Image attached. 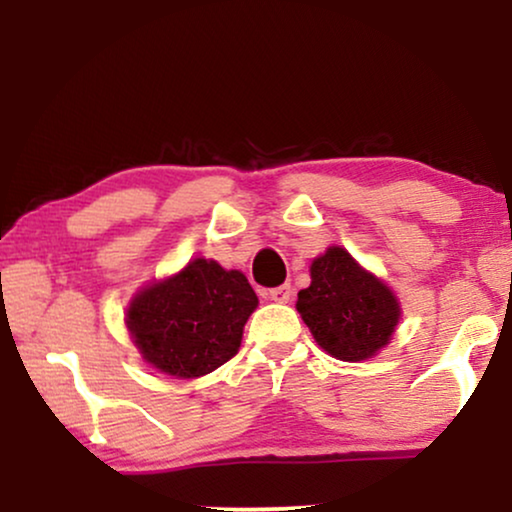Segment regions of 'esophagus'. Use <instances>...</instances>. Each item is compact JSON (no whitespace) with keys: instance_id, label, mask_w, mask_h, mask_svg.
I'll return each instance as SVG.
<instances>
[{"instance_id":"esophagus-1","label":"esophagus","mask_w":512,"mask_h":512,"mask_svg":"<svg viewBox=\"0 0 512 512\" xmlns=\"http://www.w3.org/2000/svg\"><path fill=\"white\" fill-rule=\"evenodd\" d=\"M291 284H282V286H275V289L268 291L270 300H275V303H289L291 300Z\"/></svg>"}]
</instances>
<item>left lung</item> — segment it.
Here are the masks:
<instances>
[{"label":"left lung","instance_id":"8db88e82","mask_svg":"<svg viewBox=\"0 0 512 512\" xmlns=\"http://www.w3.org/2000/svg\"><path fill=\"white\" fill-rule=\"evenodd\" d=\"M312 284L298 293V312L319 347L340 361L370 359L391 340L401 307L387 286L331 247L314 258Z\"/></svg>","mask_w":512,"mask_h":512}]
</instances>
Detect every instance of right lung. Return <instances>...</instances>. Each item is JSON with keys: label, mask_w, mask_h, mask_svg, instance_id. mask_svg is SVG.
<instances>
[{"label": "right lung", "mask_w": 512, "mask_h": 512, "mask_svg": "<svg viewBox=\"0 0 512 512\" xmlns=\"http://www.w3.org/2000/svg\"><path fill=\"white\" fill-rule=\"evenodd\" d=\"M258 298L247 277L195 258L179 275L137 293L128 328L149 363L191 380L216 370L240 349Z\"/></svg>", "instance_id": "right-lung-1"}]
</instances>
